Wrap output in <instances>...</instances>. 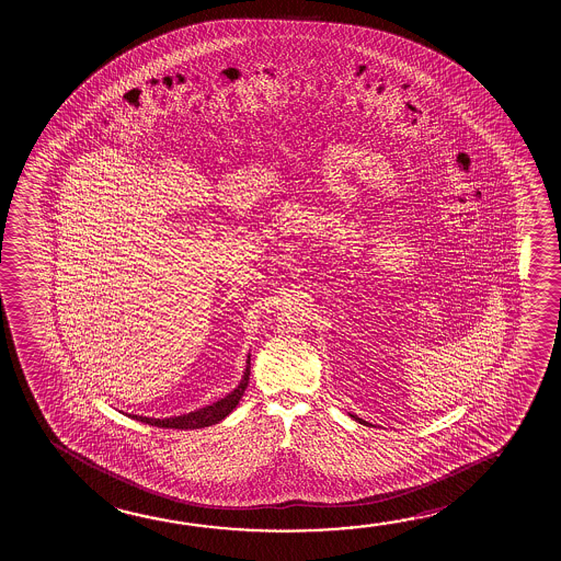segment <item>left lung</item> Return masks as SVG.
Segmentation results:
<instances>
[{
  "label": "left lung",
  "instance_id": "left-lung-1",
  "mask_svg": "<svg viewBox=\"0 0 561 561\" xmlns=\"http://www.w3.org/2000/svg\"><path fill=\"white\" fill-rule=\"evenodd\" d=\"M356 421H359V423H362V424H368V423H366V421H362V419H356Z\"/></svg>",
  "mask_w": 561,
  "mask_h": 561
}]
</instances>
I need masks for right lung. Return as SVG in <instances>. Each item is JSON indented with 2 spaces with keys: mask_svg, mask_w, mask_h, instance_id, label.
<instances>
[{
  "mask_svg": "<svg viewBox=\"0 0 561 561\" xmlns=\"http://www.w3.org/2000/svg\"><path fill=\"white\" fill-rule=\"evenodd\" d=\"M247 364L249 366H247V371H244L240 386L234 391H230L229 396L222 397L221 401H217V403L207 404V407H203V409L195 411V413L172 416V419H148V416H137V414L133 419H137L140 423L152 424V426H158V428H185V431L187 428H203V426L217 424L239 404L240 399L244 396V391H247V387H249L250 356Z\"/></svg>",
  "mask_w": 561,
  "mask_h": 561,
  "instance_id": "add662e5",
  "label": "right lung"
}]
</instances>
